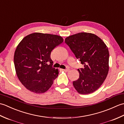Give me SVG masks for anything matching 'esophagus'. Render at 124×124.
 Segmentation results:
<instances>
[{"label":"esophagus","instance_id":"obj_1","mask_svg":"<svg viewBox=\"0 0 124 124\" xmlns=\"http://www.w3.org/2000/svg\"><path fill=\"white\" fill-rule=\"evenodd\" d=\"M63 70L65 72H68L70 70V69H69V68H67V69H63Z\"/></svg>","mask_w":124,"mask_h":124}]
</instances>
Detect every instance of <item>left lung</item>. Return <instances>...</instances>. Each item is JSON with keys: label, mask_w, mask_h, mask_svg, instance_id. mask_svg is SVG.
<instances>
[{"label": "left lung", "mask_w": 124, "mask_h": 124, "mask_svg": "<svg viewBox=\"0 0 124 124\" xmlns=\"http://www.w3.org/2000/svg\"><path fill=\"white\" fill-rule=\"evenodd\" d=\"M65 43L84 65L78 69L79 77L73 81V86L81 94L93 93L108 73L109 53L106 45L96 35L87 32L68 37Z\"/></svg>", "instance_id": "8db88e82"}]
</instances>
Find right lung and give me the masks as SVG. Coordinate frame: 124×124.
Masks as SVG:
<instances>
[{"mask_svg":"<svg viewBox=\"0 0 124 124\" xmlns=\"http://www.w3.org/2000/svg\"><path fill=\"white\" fill-rule=\"evenodd\" d=\"M62 37L33 33L23 38L16 47L14 62L18 79L28 90L40 94L51 87L59 75L52 67V50L63 43Z\"/></svg>","mask_w":124,"mask_h":124,"instance_id":"right-lung-1","label":"right lung"}]
</instances>
